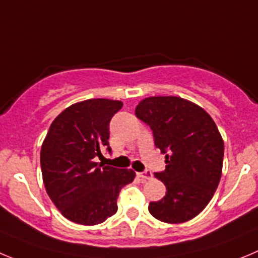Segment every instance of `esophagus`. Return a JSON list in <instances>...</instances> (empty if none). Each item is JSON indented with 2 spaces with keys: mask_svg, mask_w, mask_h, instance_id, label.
I'll list each match as a JSON object with an SVG mask.
<instances>
[{
  "mask_svg": "<svg viewBox=\"0 0 258 258\" xmlns=\"http://www.w3.org/2000/svg\"><path fill=\"white\" fill-rule=\"evenodd\" d=\"M137 175L141 178L143 180H149L153 178V173L150 170H145V172H141V173H137Z\"/></svg>",
  "mask_w": 258,
  "mask_h": 258,
  "instance_id": "34e87169",
  "label": "esophagus"
}]
</instances>
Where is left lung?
I'll return each mask as SVG.
<instances>
[{
    "mask_svg": "<svg viewBox=\"0 0 258 258\" xmlns=\"http://www.w3.org/2000/svg\"><path fill=\"white\" fill-rule=\"evenodd\" d=\"M135 114L153 130L155 146L165 155V170L155 173L167 187L165 196L149 204L164 223L179 224L199 215L219 186L224 141L215 122L200 105L179 96H150Z\"/></svg>",
    "mask_w": 258,
    "mask_h": 258,
    "instance_id": "8db88e82",
    "label": "left lung"
}]
</instances>
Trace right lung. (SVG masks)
Here are the masks:
<instances>
[{
  "label": "right lung",
  "mask_w": 258,
  "mask_h": 258,
  "mask_svg": "<svg viewBox=\"0 0 258 258\" xmlns=\"http://www.w3.org/2000/svg\"><path fill=\"white\" fill-rule=\"evenodd\" d=\"M123 103L98 98L75 103L59 113L40 149L45 191L62 215L81 225H96L117 213L122 187L136 173L99 164L110 151L109 122Z\"/></svg>",
  "instance_id": "1"
}]
</instances>
